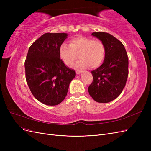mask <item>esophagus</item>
Returning <instances> with one entry per match:
<instances>
[{
	"instance_id": "1",
	"label": "esophagus",
	"mask_w": 151,
	"mask_h": 151,
	"mask_svg": "<svg viewBox=\"0 0 151 151\" xmlns=\"http://www.w3.org/2000/svg\"><path fill=\"white\" fill-rule=\"evenodd\" d=\"M82 72H83L82 70H77V71H76V74H77V75H79V74H81V73Z\"/></svg>"
}]
</instances>
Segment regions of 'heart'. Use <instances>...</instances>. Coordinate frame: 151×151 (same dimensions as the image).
Masks as SVG:
<instances>
[{
  "label": "heart",
  "mask_w": 151,
  "mask_h": 151,
  "mask_svg": "<svg viewBox=\"0 0 151 151\" xmlns=\"http://www.w3.org/2000/svg\"><path fill=\"white\" fill-rule=\"evenodd\" d=\"M60 56L65 65L70 66L78 56L81 60L76 64L77 67L92 68L99 67L103 63L106 50L104 44L94 39L79 37L70 41V46L63 44L59 50Z\"/></svg>",
  "instance_id": "heart-1"
}]
</instances>
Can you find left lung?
Listing matches in <instances>:
<instances>
[{
  "instance_id": "left-lung-1",
  "label": "left lung",
  "mask_w": 151,
  "mask_h": 151,
  "mask_svg": "<svg viewBox=\"0 0 151 151\" xmlns=\"http://www.w3.org/2000/svg\"><path fill=\"white\" fill-rule=\"evenodd\" d=\"M106 47L103 64L91 72L93 83L88 88L89 95L98 103H109L119 96L125 88L129 74V59L124 45L110 34L92 33Z\"/></svg>"
}]
</instances>
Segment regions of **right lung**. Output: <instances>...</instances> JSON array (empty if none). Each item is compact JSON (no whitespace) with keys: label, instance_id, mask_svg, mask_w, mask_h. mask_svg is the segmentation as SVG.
<instances>
[{"label":"right lung","instance_id":"right-lung-1","mask_svg":"<svg viewBox=\"0 0 151 151\" xmlns=\"http://www.w3.org/2000/svg\"><path fill=\"white\" fill-rule=\"evenodd\" d=\"M68 35L45 33L32 44L24 62L26 79L39 101L55 106L63 101L75 70L65 66L59 50Z\"/></svg>","mask_w":151,"mask_h":151}]
</instances>
